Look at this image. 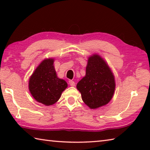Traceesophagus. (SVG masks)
I'll list each match as a JSON object with an SVG mask.
<instances>
[{"instance_id": "34e87169", "label": "esophagus", "mask_w": 150, "mask_h": 150, "mask_svg": "<svg viewBox=\"0 0 150 150\" xmlns=\"http://www.w3.org/2000/svg\"><path fill=\"white\" fill-rule=\"evenodd\" d=\"M69 83L70 86H71V87H74V86L75 85V82L73 81H72V80H69Z\"/></svg>"}]
</instances>
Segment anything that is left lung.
Wrapping results in <instances>:
<instances>
[{
  "mask_svg": "<svg viewBox=\"0 0 150 150\" xmlns=\"http://www.w3.org/2000/svg\"><path fill=\"white\" fill-rule=\"evenodd\" d=\"M115 87V76L105 59L96 54L88 57L85 76L77 85L85 105L91 109L107 105Z\"/></svg>",
  "mask_w": 150,
  "mask_h": 150,
  "instance_id": "1",
  "label": "left lung"
}]
</instances>
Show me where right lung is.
<instances>
[{
  "label": "right lung",
  "instance_id": "add662e5",
  "mask_svg": "<svg viewBox=\"0 0 150 150\" xmlns=\"http://www.w3.org/2000/svg\"><path fill=\"white\" fill-rule=\"evenodd\" d=\"M54 58H46L40 63L29 79L28 88L34 99L45 106L57 102L67 87L65 80L57 77Z\"/></svg>",
  "mask_w": 150,
  "mask_h": 150
}]
</instances>
